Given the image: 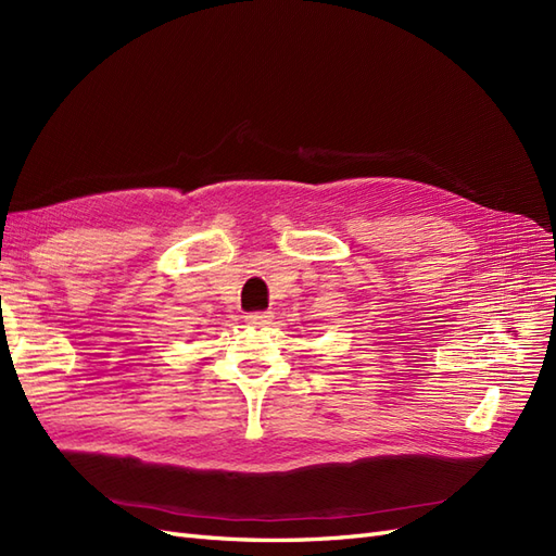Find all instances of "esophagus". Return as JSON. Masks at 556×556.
<instances>
[{
    "instance_id": "1",
    "label": "esophagus",
    "mask_w": 556,
    "mask_h": 556,
    "mask_svg": "<svg viewBox=\"0 0 556 556\" xmlns=\"http://www.w3.org/2000/svg\"><path fill=\"white\" fill-rule=\"evenodd\" d=\"M249 324H269V319H273V315L269 312H249V315L244 317Z\"/></svg>"
}]
</instances>
